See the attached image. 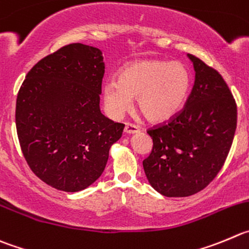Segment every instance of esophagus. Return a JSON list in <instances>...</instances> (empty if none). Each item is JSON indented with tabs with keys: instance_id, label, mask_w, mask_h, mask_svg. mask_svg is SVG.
<instances>
[{
	"instance_id": "esophagus-1",
	"label": "esophagus",
	"mask_w": 249,
	"mask_h": 249,
	"mask_svg": "<svg viewBox=\"0 0 249 249\" xmlns=\"http://www.w3.org/2000/svg\"><path fill=\"white\" fill-rule=\"evenodd\" d=\"M124 132L128 134L137 133V132H139V127L136 126V124H133V123H131V122H126V126H124Z\"/></svg>"
}]
</instances>
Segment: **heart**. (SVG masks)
<instances>
[{
    "mask_svg": "<svg viewBox=\"0 0 249 249\" xmlns=\"http://www.w3.org/2000/svg\"><path fill=\"white\" fill-rule=\"evenodd\" d=\"M191 85V73L182 63L137 60L120 71L118 80L105 83L104 100L113 116H120L137 98L138 110L146 120L165 122L183 107Z\"/></svg>",
    "mask_w": 249,
    "mask_h": 249,
    "instance_id": "heart-1",
    "label": "heart"
}]
</instances>
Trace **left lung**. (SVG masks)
I'll return each instance as SVG.
<instances>
[{
    "mask_svg": "<svg viewBox=\"0 0 249 249\" xmlns=\"http://www.w3.org/2000/svg\"><path fill=\"white\" fill-rule=\"evenodd\" d=\"M193 89L177 115L146 129L153 149L143 160L149 183L165 197H188L216 177L232 145L237 105L216 70L188 55Z\"/></svg>",
    "mask_w": 249,
    "mask_h": 249,
    "instance_id": "1",
    "label": "left lung"
}]
</instances>
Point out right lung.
Instances as JSON below:
<instances>
[{"label": "right lung", "instance_id": "right-lung-1", "mask_svg": "<svg viewBox=\"0 0 249 249\" xmlns=\"http://www.w3.org/2000/svg\"><path fill=\"white\" fill-rule=\"evenodd\" d=\"M101 51L70 44L41 58L17 95L16 127L30 170L49 186L78 192L104 172L124 124L100 112Z\"/></svg>", "mask_w": 249, "mask_h": 249}]
</instances>
